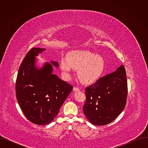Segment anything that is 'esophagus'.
Here are the masks:
<instances>
[{"mask_svg": "<svg viewBox=\"0 0 148 148\" xmlns=\"http://www.w3.org/2000/svg\"><path fill=\"white\" fill-rule=\"evenodd\" d=\"M73 90H74V91H79V88H78V87H74Z\"/></svg>", "mask_w": 148, "mask_h": 148, "instance_id": "34e87169", "label": "esophagus"}]
</instances>
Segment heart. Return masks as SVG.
Segmentation results:
<instances>
[{
  "label": "heart",
  "instance_id": "obj_1",
  "mask_svg": "<svg viewBox=\"0 0 148 148\" xmlns=\"http://www.w3.org/2000/svg\"><path fill=\"white\" fill-rule=\"evenodd\" d=\"M61 69L67 77L70 76L72 68L78 70L79 79L84 84H90L96 81L102 75L105 61L99 54L85 50L74 51L61 60Z\"/></svg>",
  "mask_w": 148,
  "mask_h": 148
}]
</instances>
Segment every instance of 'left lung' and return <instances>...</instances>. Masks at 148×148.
<instances>
[{"label": "left lung", "mask_w": 148, "mask_h": 148, "mask_svg": "<svg viewBox=\"0 0 148 148\" xmlns=\"http://www.w3.org/2000/svg\"><path fill=\"white\" fill-rule=\"evenodd\" d=\"M127 94L126 71L121 65L86 88L84 114L93 125L108 124L123 111Z\"/></svg>", "instance_id": "obj_1"}]
</instances>
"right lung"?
<instances>
[{
  "label": "right lung",
  "mask_w": 148,
  "mask_h": 148,
  "mask_svg": "<svg viewBox=\"0 0 148 148\" xmlns=\"http://www.w3.org/2000/svg\"><path fill=\"white\" fill-rule=\"evenodd\" d=\"M46 49L33 48L26 54L18 69L16 94L26 117L37 125L51 123L73 90V86L53 73L57 61L36 65V57Z\"/></svg>",
  "instance_id": "right-lung-1"
}]
</instances>
